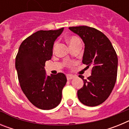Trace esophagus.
<instances>
[{"label":"esophagus","mask_w":129,"mask_h":129,"mask_svg":"<svg viewBox=\"0 0 129 129\" xmlns=\"http://www.w3.org/2000/svg\"><path fill=\"white\" fill-rule=\"evenodd\" d=\"M67 78L68 80H70V79H72L74 78V76H73V75H71V74H67Z\"/></svg>","instance_id":"esophagus-1"}]
</instances>
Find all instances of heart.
I'll use <instances>...</instances> for the list:
<instances>
[{
    "label": "heart",
    "mask_w": 129,
    "mask_h": 129,
    "mask_svg": "<svg viewBox=\"0 0 129 129\" xmlns=\"http://www.w3.org/2000/svg\"><path fill=\"white\" fill-rule=\"evenodd\" d=\"M68 42L69 43L70 46L71 47V46H73L74 45L77 44V43H80L81 41L78 37H76V36H72V37H70L68 39ZM55 46H56V43L54 44V48L55 47Z\"/></svg>",
    "instance_id": "1"
}]
</instances>
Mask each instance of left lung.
Instances as JSON below:
<instances>
[{"label": "left lung", "mask_w": 129, "mask_h": 129, "mask_svg": "<svg viewBox=\"0 0 129 129\" xmlns=\"http://www.w3.org/2000/svg\"><path fill=\"white\" fill-rule=\"evenodd\" d=\"M85 44L83 64L92 67L91 76L85 79L77 91L79 100L83 105L95 107L103 103L112 92L116 81L118 56L110 40L100 31L88 26L70 27Z\"/></svg>", "instance_id": "8db88e82"}]
</instances>
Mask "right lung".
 I'll return each mask as SVG.
<instances>
[{
  "label": "right lung",
  "mask_w": 129,
  "mask_h": 129,
  "mask_svg": "<svg viewBox=\"0 0 129 129\" xmlns=\"http://www.w3.org/2000/svg\"><path fill=\"white\" fill-rule=\"evenodd\" d=\"M40 30L21 43L15 59V68L22 92L31 103L42 110L56 107L67 83L62 73L46 75L45 62L52 59L54 42L63 31Z\"/></svg>",
  "instance_id": "1"
}]
</instances>
